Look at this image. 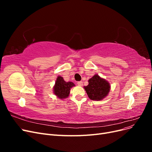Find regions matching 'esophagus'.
<instances>
[{
  "mask_svg": "<svg viewBox=\"0 0 152 152\" xmlns=\"http://www.w3.org/2000/svg\"><path fill=\"white\" fill-rule=\"evenodd\" d=\"M77 85L79 86H83V82H82V81L77 82Z\"/></svg>",
  "mask_w": 152,
  "mask_h": 152,
  "instance_id": "esophagus-1",
  "label": "esophagus"
}]
</instances>
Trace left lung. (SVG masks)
Segmentation results:
<instances>
[{"instance_id":"obj_1","label":"left lung","mask_w":152,"mask_h":152,"mask_svg":"<svg viewBox=\"0 0 152 152\" xmlns=\"http://www.w3.org/2000/svg\"><path fill=\"white\" fill-rule=\"evenodd\" d=\"M84 89L91 99L98 101L108 95L110 86L108 81L95 75L89 80V84L84 86Z\"/></svg>"}]
</instances>
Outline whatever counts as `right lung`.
<instances>
[{
  "instance_id": "add662e5",
  "label": "right lung",
  "mask_w": 152,
  "mask_h": 152,
  "mask_svg": "<svg viewBox=\"0 0 152 152\" xmlns=\"http://www.w3.org/2000/svg\"><path fill=\"white\" fill-rule=\"evenodd\" d=\"M75 84L73 82H65L62 77L58 76L54 86V93L59 98L65 99L69 96L70 89Z\"/></svg>"
}]
</instances>
